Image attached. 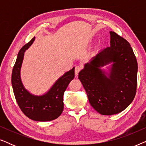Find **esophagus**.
Segmentation results:
<instances>
[{"instance_id": "obj_1", "label": "esophagus", "mask_w": 146, "mask_h": 146, "mask_svg": "<svg viewBox=\"0 0 146 146\" xmlns=\"http://www.w3.org/2000/svg\"><path fill=\"white\" fill-rule=\"evenodd\" d=\"M81 66H76L75 67V75L76 76H78V73L80 72V71L81 70Z\"/></svg>"}]
</instances>
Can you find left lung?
I'll return each instance as SVG.
<instances>
[{"label": "left lung", "mask_w": 146, "mask_h": 146, "mask_svg": "<svg viewBox=\"0 0 146 146\" xmlns=\"http://www.w3.org/2000/svg\"><path fill=\"white\" fill-rule=\"evenodd\" d=\"M110 46L100 52L78 74L92 106L102 115L118 113L134 99L137 62L130 44L110 32ZM113 62L109 76L99 68Z\"/></svg>", "instance_id": "1"}]
</instances>
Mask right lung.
<instances>
[{"mask_svg":"<svg viewBox=\"0 0 146 146\" xmlns=\"http://www.w3.org/2000/svg\"><path fill=\"white\" fill-rule=\"evenodd\" d=\"M35 39L34 37L23 46L18 54L12 72V86L16 100L24 114L35 121H51L58 118L62 113L64 93L74 78V68L60 78L46 94L41 96L32 95L24 88L20 72L25 52Z\"/></svg>","mask_w":146,"mask_h":146,"instance_id":"add662e5","label":"right lung"}]
</instances>
